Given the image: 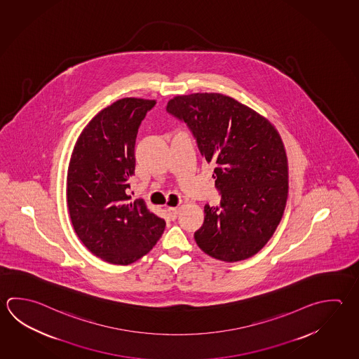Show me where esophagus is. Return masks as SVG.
Here are the masks:
<instances>
[{
    "instance_id": "obj_1",
    "label": "esophagus",
    "mask_w": 359,
    "mask_h": 359,
    "mask_svg": "<svg viewBox=\"0 0 359 359\" xmlns=\"http://www.w3.org/2000/svg\"><path fill=\"white\" fill-rule=\"evenodd\" d=\"M178 212H180L178 208H168V215H170V220H176Z\"/></svg>"
}]
</instances>
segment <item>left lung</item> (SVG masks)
<instances>
[{
    "mask_svg": "<svg viewBox=\"0 0 359 359\" xmlns=\"http://www.w3.org/2000/svg\"><path fill=\"white\" fill-rule=\"evenodd\" d=\"M167 112L186 123L214 168L219 206L205 205L195 233L200 249L224 262L253 257L273 235L286 208L288 165L273 125L222 93H191L168 101Z\"/></svg>",
    "mask_w": 359,
    "mask_h": 359,
    "instance_id": "8db88e82",
    "label": "left lung"
}]
</instances>
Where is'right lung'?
I'll return each instance as SVG.
<instances>
[{
  "label": "right lung",
  "instance_id": "add662e5",
  "mask_svg": "<svg viewBox=\"0 0 359 359\" xmlns=\"http://www.w3.org/2000/svg\"><path fill=\"white\" fill-rule=\"evenodd\" d=\"M154 100L125 97L100 111L81 133L67 175L73 228L86 248L104 261L126 266L149 253L165 222L131 203L137 129Z\"/></svg>",
  "mask_w": 359,
  "mask_h": 359
}]
</instances>
